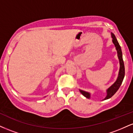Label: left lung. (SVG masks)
Wrapping results in <instances>:
<instances>
[{"label": "left lung", "instance_id": "left-lung-1", "mask_svg": "<svg viewBox=\"0 0 133 133\" xmlns=\"http://www.w3.org/2000/svg\"><path fill=\"white\" fill-rule=\"evenodd\" d=\"M111 37L112 38V42H113L114 45H115L116 49L117 51V57H118L119 61L120 67H119V73H118V76H117L116 81L114 82V83L112 85V86H111L108 89L106 90L107 95L106 96V97H105L103 100H106V99H108L111 98V97L117 92V91L119 89V88L121 85L122 82H123V79H124V74H125L124 65V62H123V54H122L121 49L119 44L116 38V36H114V34H112V32H111ZM79 91H80L82 95L84 96V97H86V98L90 99V97H91V93L89 92H87V91H83V90H81V89H79Z\"/></svg>", "mask_w": 133, "mask_h": 133}]
</instances>
